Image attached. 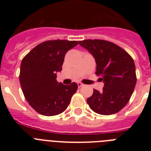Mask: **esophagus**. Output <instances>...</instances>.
Returning <instances> with one entry per match:
<instances>
[{
	"label": "esophagus",
	"mask_w": 151,
	"mask_h": 151,
	"mask_svg": "<svg viewBox=\"0 0 151 151\" xmlns=\"http://www.w3.org/2000/svg\"><path fill=\"white\" fill-rule=\"evenodd\" d=\"M78 88H81V87H82V86H83V84L82 83V82H78Z\"/></svg>",
	"instance_id": "1"
}]
</instances>
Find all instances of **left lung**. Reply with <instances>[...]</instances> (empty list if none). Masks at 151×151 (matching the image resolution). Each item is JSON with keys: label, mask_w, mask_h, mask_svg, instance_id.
Masks as SVG:
<instances>
[{"label": "left lung", "mask_w": 151, "mask_h": 151, "mask_svg": "<svg viewBox=\"0 0 151 151\" xmlns=\"http://www.w3.org/2000/svg\"><path fill=\"white\" fill-rule=\"evenodd\" d=\"M79 45L94 56L96 73L104 82L103 91L94 89L87 99L92 110L101 115H112L127 104L134 91L137 77L132 57L116 44L105 40L87 39Z\"/></svg>", "instance_id": "8db88e82"}]
</instances>
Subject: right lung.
Wrapping results in <instances>:
<instances>
[{
  "instance_id": "add662e5",
  "label": "right lung",
  "mask_w": 151,
  "mask_h": 151,
  "mask_svg": "<svg viewBox=\"0 0 151 151\" xmlns=\"http://www.w3.org/2000/svg\"><path fill=\"white\" fill-rule=\"evenodd\" d=\"M77 41L54 40L38 45L26 54L20 66L19 82L29 104L41 115L51 116L66 110L78 85H65L57 81L66 52Z\"/></svg>"
}]
</instances>
